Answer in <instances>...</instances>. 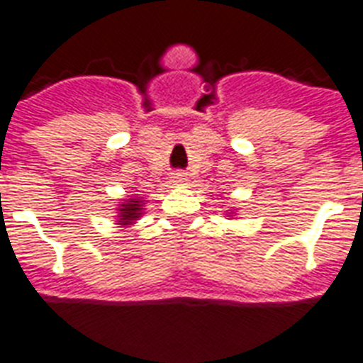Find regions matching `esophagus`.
Instances as JSON below:
<instances>
[{
  "label": "esophagus",
  "instance_id": "1",
  "mask_svg": "<svg viewBox=\"0 0 363 363\" xmlns=\"http://www.w3.org/2000/svg\"><path fill=\"white\" fill-rule=\"evenodd\" d=\"M173 181H175V182H184V181H186V179H184V175H182V173H175V177H173Z\"/></svg>",
  "mask_w": 363,
  "mask_h": 363
}]
</instances>
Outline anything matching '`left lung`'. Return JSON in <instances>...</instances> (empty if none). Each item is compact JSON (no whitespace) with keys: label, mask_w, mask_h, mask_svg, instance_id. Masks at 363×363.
I'll use <instances>...</instances> for the list:
<instances>
[{"label":"left lung","mask_w":363,"mask_h":363,"mask_svg":"<svg viewBox=\"0 0 363 363\" xmlns=\"http://www.w3.org/2000/svg\"><path fill=\"white\" fill-rule=\"evenodd\" d=\"M230 217H232V211H230Z\"/></svg>","instance_id":"left-lung-1"}]
</instances>
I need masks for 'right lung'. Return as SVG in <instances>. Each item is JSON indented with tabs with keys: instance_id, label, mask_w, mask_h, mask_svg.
Wrapping results in <instances>:
<instances>
[{
	"instance_id": "obj_1",
	"label": "right lung",
	"mask_w": 363,
	"mask_h": 363,
	"mask_svg": "<svg viewBox=\"0 0 363 363\" xmlns=\"http://www.w3.org/2000/svg\"><path fill=\"white\" fill-rule=\"evenodd\" d=\"M143 209H145V200H138V198H127L120 203L118 207V223L116 225L121 226H129L133 225L135 220L140 218L143 215Z\"/></svg>"
}]
</instances>
